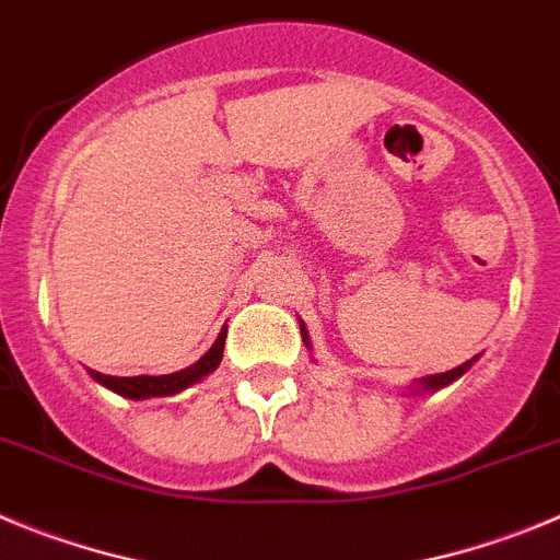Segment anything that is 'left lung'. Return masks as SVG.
Segmentation results:
<instances>
[{
    "instance_id": "left-lung-1",
    "label": "left lung",
    "mask_w": 560,
    "mask_h": 560,
    "mask_svg": "<svg viewBox=\"0 0 560 560\" xmlns=\"http://www.w3.org/2000/svg\"><path fill=\"white\" fill-rule=\"evenodd\" d=\"M301 335H304V342H310V337H306L304 326H301ZM468 365H471V362H463V365L452 368V371H446V374H430V376H424V380H421V387H427V390H441V387H446V385H450V382H455L457 376L466 374V368H468Z\"/></svg>"
}]
</instances>
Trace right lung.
<instances>
[{
    "label": "right lung",
    "instance_id": "obj_1",
    "mask_svg": "<svg viewBox=\"0 0 560 560\" xmlns=\"http://www.w3.org/2000/svg\"><path fill=\"white\" fill-rule=\"evenodd\" d=\"M223 346H225V329L220 331L218 342L200 357L195 365L184 368L178 374H164V376H108L92 371V376L97 382H103L105 387H110L119 396H128V399H150V396H173V393L184 390V387L195 385L198 380H203L206 374H211L214 368L223 360Z\"/></svg>",
    "mask_w": 560,
    "mask_h": 560
}]
</instances>
